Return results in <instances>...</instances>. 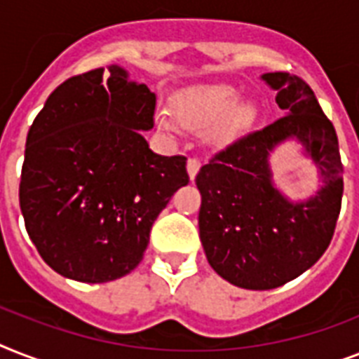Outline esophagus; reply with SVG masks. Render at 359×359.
Masks as SVG:
<instances>
[{
  "instance_id": "esophagus-1",
  "label": "esophagus",
  "mask_w": 359,
  "mask_h": 359,
  "mask_svg": "<svg viewBox=\"0 0 359 359\" xmlns=\"http://www.w3.org/2000/svg\"><path fill=\"white\" fill-rule=\"evenodd\" d=\"M186 168H188V175H190V179H196V175L199 173V168H201V162H199V158H188V163H186Z\"/></svg>"
}]
</instances>
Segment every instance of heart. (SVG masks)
<instances>
[{"instance_id":"1","label":"heart","mask_w":359,"mask_h":359,"mask_svg":"<svg viewBox=\"0 0 359 359\" xmlns=\"http://www.w3.org/2000/svg\"><path fill=\"white\" fill-rule=\"evenodd\" d=\"M238 93L229 86L199 87L175 98L171 109L184 128L196 132L208 130L222 120L214 128V135L219 141H225L242 132L250 123V108L238 106ZM176 121L168 114L158 115V124L171 134L179 130Z\"/></svg>"}]
</instances>
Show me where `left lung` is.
I'll return each mask as SVG.
<instances>
[{"label":"left lung","instance_id":"1","mask_svg":"<svg viewBox=\"0 0 359 359\" xmlns=\"http://www.w3.org/2000/svg\"><path fill=\"white\" fill-rule=\"evenodd\" d=\"M278 91L283 117L218 151L196 177L201 191L199 238L210 266L229 283L268 290L298 278L328 250L343 199V163L332 121L300 76H262ZM287 137L306 145L325 188L307 203H289L269 182L266 158Z\"/></svg>","mask_w":359,"mask_h":359}]
</instances>
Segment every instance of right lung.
<instances>
[{
  "instance_id": "obj_1",
  "label": "right lung",
  "mask_w": 359,
  "mask_h": 359,
  "mask_svg": "<svg viewBox=\"0 0 359 359\" xmlns=\"http://www.w3.org/2000/svg\"><path fill=\"white\" fill-rule=\"evenodd\" d=\"M154 109L156 95L114 65L65 80L31 124L20 208L39 255L65 278L132 272L156 216L188 184V158L154 154L141 135Z\"/></svg>"
}]
</instances>
